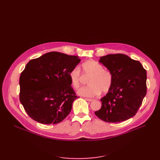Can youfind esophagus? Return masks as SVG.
I'll return each instance as SVG.
<instances>
[{"instance_id": "esophagus-1", "label": "esophagus", "mask_w": 160, "mask_h": 160, "mask_svg": "<svg viewBox=\"0 0 160 160\" xmlns=\"http://www.w3.org/2000/svg\"><path fill=\"white\" fill-rule=\"evenodd\" d=\"M85 100H87V101H89V102H91V101H92V100H93V99H92V98H85Z\"/></svg>"}]
</instances>
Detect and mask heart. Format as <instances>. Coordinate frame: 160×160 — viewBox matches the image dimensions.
I'll list each match as a JSON object with an SVG mask.
<instances>
[{"label": "heart", "instance_id": "1", "mask_svg": "<svg viewBox=\"0 0 160 160\" xmlns=\"http://www.w3.org/2000/svg\"><path fill=\"white\" fill-rule=\"evenodd\" d=\"M83 77H89V86L80 88L78 91L80 95L94 97L105 93L110 90L112 86V76L110 72L104 69L103 66L95 60H88L81 65ZM71 84L74 89H78L81 85L82 75L78 67H74L69 74Z\"/></svg>", "mask_w": 160, "mask_h": 160}]
</instances>
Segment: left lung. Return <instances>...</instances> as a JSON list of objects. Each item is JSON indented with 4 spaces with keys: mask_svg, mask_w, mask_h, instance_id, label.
Instances as JSON below:
<instances>
[{
    "mask_svg": "<svg viewBox=\"0 0 160 160\" xmlns=\"http://www.w3.org/2000/svg\"><path fill=\"white\" fill-rule=\"evenodd\" d=\"M110 71L112 86L95 112L101 120L119 122L135 115L147 93V71L141 63L123 54H108L100 61Z\"/></svg>",
    "mask_w": 160,
    "mask_h": 160,
    "instance_id": "8db88e82",
    "label": "left lung"
}]
</instances>
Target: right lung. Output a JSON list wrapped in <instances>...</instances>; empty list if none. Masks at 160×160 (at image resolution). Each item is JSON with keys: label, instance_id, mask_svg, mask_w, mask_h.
<instances>
[{"label": "right lung", "instance_id": "1", "mask_svg": "<svg viewBox=\"0 0 160 160\" xmlns=\"http://www.w3.org/2000/svg\"><path fill=\"white\" fill-rule=\"evenodd\" d=\"M80 62L77 56L50 52L27 64L19 78V100L30 118L57 124L69 114L78 96L69 74Z\"/></svg>", "mask_w": 160, "mask_h": 160}]
</instances>
